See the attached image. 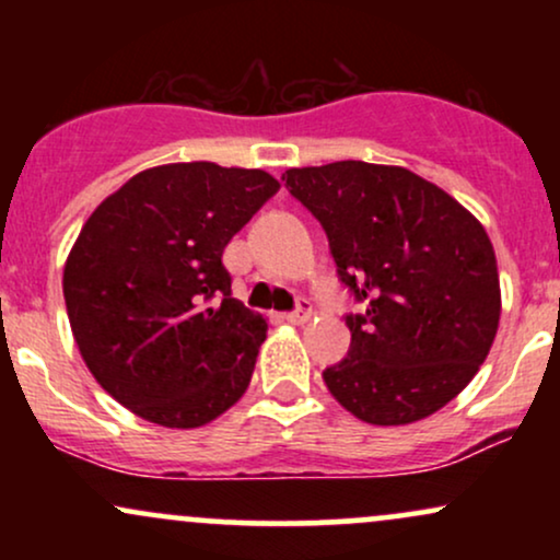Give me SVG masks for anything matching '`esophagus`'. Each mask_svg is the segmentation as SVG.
I'll return each mask as SVG.
<instances>
[{"instance_id":"1","label":"esophagus","mask_w":560,"mask_h":560,"mask_svg":"<svg viewBox=\"0 0 560 560\" xmlns=\"http://www.w3.org/2000/svg\"><path fill=\"white\" fill-rule=\"evenodd\" d=\"M311 316H313V307H311V302H307V300H300V305L294 307L292 313H287L284 318L289 320V324H305V320L311 318Z\"/></svg>"}]
</instances>
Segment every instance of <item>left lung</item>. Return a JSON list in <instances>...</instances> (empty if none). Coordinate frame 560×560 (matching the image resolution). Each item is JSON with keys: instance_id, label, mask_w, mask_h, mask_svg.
Wrapping results in <instances>:
<instances>
[{"instance_id": "obj_1", "label": "left lung", "mask_w": 560, "mask_h": 560, "mask_svg": "<svg viewBox=\"0 0 560 560\" xmlns=\"http://www.w3.org/2000/svg\"><path fill=\"white\" fill-rule=\"evenodd\" d=\"M281 178L318 218L339 279L363 302L345 316L347 358L324 371L334 400L374 427L445 408L498 334V260L485 226L400 165L339 160Z\"/></svg>"}]
</instances>
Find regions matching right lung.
Instances as JSON below:
<instances>
[{
  "label": "right lung",
  "instance_id": "add662e5",
  "mask_svg": "<svg viewBox=\"0 0 560 560\" xmlns=\"http://www.w3.org/2000/svg\"><path fill=\"white\" fill-rule=\"evenodd\" d=\"M279 186L258 168L158 165L83 223L62 271L70 329L100 387L139 419L205 427L249 387L268 324L231 298L223 249Z\"/></svg>",
  "mask_w": 560,
  "mask_h": 560
}]
</instances>
